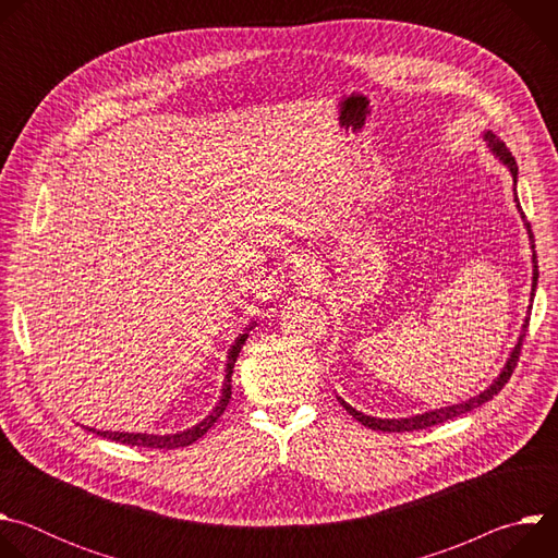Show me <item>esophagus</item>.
Here are the masks:
<instances>
[{
  "mask_svg": "<svg viewBox=\"0 0 558 558\" xmlns=\"http://www.w3.org/2000/svg\"><path fill=\"white\" fill-rule=\"evenodd\" d=\"M291 280L302 284V287H313L317 280H320V267H317L313 256H300L293 267H291Z\"/></svg>",
  "mask_w": 558,
  "mask_h": 558,
  "instance_id": "obj_1",
  "label": "esophagus"
}]
</instances>
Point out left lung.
Masks as SVG:
<instances>
[{
  "instance_id": "8db88e82",
  "label": "left lung",
  "mask_w": 558,
  "mask_h": 558,
  "mask_svg": "<svg viewBox=\"0 0 558 558\" xmlns=\"http://www.w3.org/2000/svg\"><path fill=\"white\" fill-rule=\"evenodd\" d=\"M484 138L490 143L493 151L510 168V172H512V177H514V183H517V172H519V168H517V161H514V156H512L510 147H508L497 134H493V132H486ZM514 201H517V196H514ZM517 207H519V211H521L519 201H517ZM523 218H525V216H523ZM525 227H527V233H530V241L534 243V233H532V229H530V222H525ZM532 250H534V245H532ZM532 263H534L532 287H536V280H538V265H536L538 260H536V254L532 256ZM532 291H534V289H532ZM527 325H530V317H525L523 333H521L517 347L512 349V353H510V357H508V364L504 366V371L499 373V377L493 381V386H488L482 395L472 397V400H468V402H461V404H454V407H446V409H439V411H430V413H424V415H417V417H409V420H377V417H368V415L355 411V409L349 407L344 400H340V404H342V407L347 409V413H351L360 424H364V426L371 428V430H381V433H411V430H422V428H430V426H435V424H444V422H448V420H454V417H459V415H463V413H468V411H474L476 407L486 404L488 400H493V397L508 384V379L512 377V373H514V368H517V362H519V357H521V347H523V338H525Z\"/></svg>"
}]
</instances>
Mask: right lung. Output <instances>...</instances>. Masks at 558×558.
Masks as SVG:
<instances>
[{"mask_svg": "<svg viewBox=\"0 0 558 558\" xmlns=\"http://www.w3.org/2000/svg\"><path fill=\"white\" fill-rule=\"evenodd\" d=\"M245 340H247V333L238 338L235 344H233L231 351H229L227 375H225V386H222L220 402H218L216 409H214L201 424H196L194 428L183 430V433H177V435H141V433L134 435V433H108V430H95V428H90V430L97 433V435H101V437H108V439H112V441H119V444H125V446H138V448L172 450V448H183V446L194 444L196 439H201V437L216 424V420L225 413V409H227V404H229V400H231V373H233L235 357H238V353H241Z\"/></svg>", "mask_w": 558, "mask_h": 558, "instance_id": "obj_1", "label": "right lung"}]
</instances>
